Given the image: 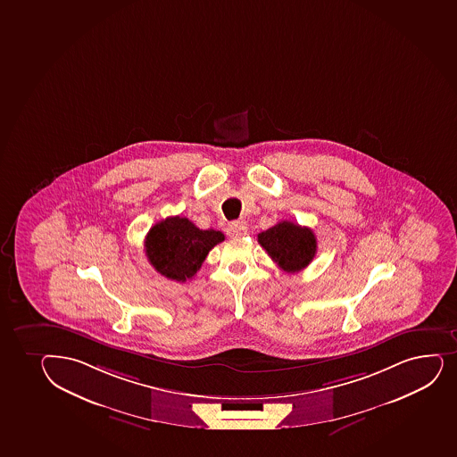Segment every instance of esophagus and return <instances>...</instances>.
I'll list each match as a JSON object with an SVG mask.
<instances>
[{
	"label": "esophagus",
	"mask_w": 457,
	"mask_h": 457,
	"mask_svg": "<svg viewBox=\"0 0 457 457\" xmlns=\"http://www.w3.org/2000/svg\"><path fill=\"white\" fill-rule=\"evenodd\" d=\"M226 232L232 238H241L247 234V225H245V221H232L231 225L228 226Z\"/></svg>",
	"instance_id": "34e87169"
}]
</instances>
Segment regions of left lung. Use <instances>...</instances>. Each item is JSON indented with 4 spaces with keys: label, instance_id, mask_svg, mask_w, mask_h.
<instances>
[{
    "label": "left lung",
    "instance_id": "1",
    "mask_svg": "<svg viewBox=\"0 0 457 457\" xmlns=\"http://www.w3.org/2000/svg\"><path fill=\"white\" fill-rule=\"evenodd\" d=\"M258 243L287 273L303 270L317 253V238L312 229L288 220L279 221L258 234Z\"/></svg>",
    "mask_w": 457,
    "mask_h": 457
}]
</instances>
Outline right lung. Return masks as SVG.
<instances>
[{
  "label": "right lung",
  "mask_w": 457,
  "mask_h": 457,
  "mask_svg": "<svg viewBox=\"0 0 457 457\" xmlns=\"http://www.w3.org/2000/svg\"><path fill=\"white\" fill-rule=\"evenodd\" d=\"M223 240L220 231H202L186 217H167L147 232L145 252L160 275L186 282L196 275L206 255Z\"/></svg>",
  "instance_id": "obj_1"
}]
</instances>
